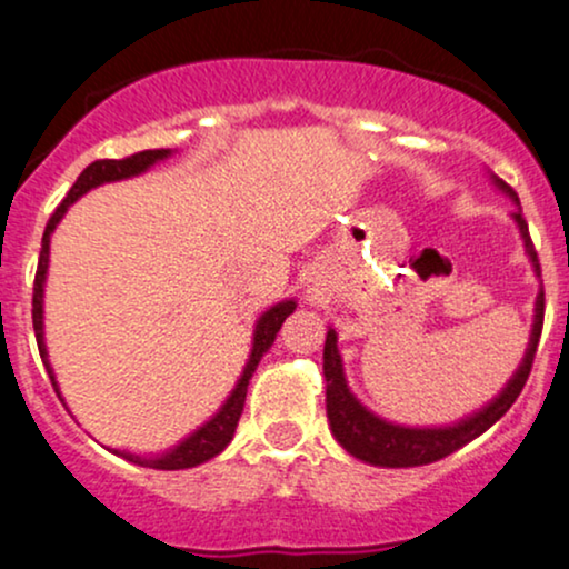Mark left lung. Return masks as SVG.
<instances>
[{
	"label": "left lung",
	"instance_id": "8db88e82",
	"mask_svg": "<svg viewBox=\"0 0 569 569\" xmlns=\"http://www.w3.org/2000/svg\"><path fill=\"white\" fill-rule=\"evenodd\" d=\"M501 188L519 203L517 193H511V188ZM515 219L519 224V232H522L527 254H530L532 264H536V272L540 276L538 264V251L532 246L530 230H527V222L522 211H515ZM543 291L538 293L536 302V323H532V337L530 345H527L525 360L515 373V379L506 385V389L490 406H485L480 413L469 416V419L458 421L456 427H440V429H410L400 427V423H389L379 416H373L371 410L362 408L358 397L350 392L345 379V368H341V358L337 350V331L328 328L326 333V347H323V373H326V413L328 421H331V432L337 437L341 448L347 453L360 458V461L373 463V467H389V469H402V467H421V463L440 461V458L450 456L453 450L463 448V445L480 437L482 432L496 423L501 416L515 406V400L522 392L527 385V376H530L532 360H536L540 331H543Z\"/></svg>",
	"mask_w": 569,
	"mask_h": 569
}]
</instances>
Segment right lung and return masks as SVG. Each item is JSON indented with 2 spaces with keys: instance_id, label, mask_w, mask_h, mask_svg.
<instances>
[{
  "instance_id": "1",
  "label": "right lung",
  "mask_w": 569,
  "mask_h": 569,
  "mask_svg": "<svg viewBox=\"0 0 569 569\" xmlns=\"http://www.w3.org/2000/svg\"><path fill=\"white\" fill-rule=\"evenodd\" d=\"M169 150H140V153L134 156H127V159H100V161H92L84 172L79 174V180L73 182V188L68 190V196L60 201V207L52 211L50 222H47L44 228V236H42V251H39V264H37V278H33V333H37V345H39V355H42L44 366H47V373H50V381L54 387V392L60 397V389H58V381H54L52 376V368L50 362H47V347H44V333H42V293H44V278H47V259H50V236L54 230V224L63 219V214L71 207L73 201H77L79 196H84L87 190L98 188L102 182H113V180H124V177H134L140 172H146L148 167H153L156 161L167 159ZM293 302H280L276 307H270L262 318L257 320V331H254V350L249 355V362H246L243 368V376L238 379L236 389H232V395L228 397V402H224L222 408H219V413L214 419L203 423L198 432H193L188 437V440L177 445V448L169 450V453L163 456H156V458H142V456H132V453H121V450H113V453L129 458L132 463H140V467H150V469H167V471H174V469H190V467H198V463L209 461V458H214L217 453H222L224 448H228V442L232 440V435H236V427H238V419H241L243 413V402H246V389H249V379L251 373L257 371L259 360H262V355L270 350V345L276 341V333L280 331V326H283V320L289 318L293 312Z\"/></svg>"
}]
</instances>
